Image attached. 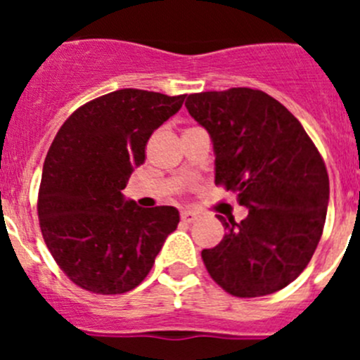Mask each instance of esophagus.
<instances>
[{"label":"esophagus","instance_id":"obj_1","mask_svg":"<svg viewBox=\"0 0 360 360\" xmlns=\"http://www.w3.org/2000/svg\"><path fill=\"white\" fill-rule=\"evenodd\" d=\"M196 218H198V216H196V212L182 211V221H186V224H193Z\"/></svg>","mask_w":360,"mask_h":360}]
</instances>
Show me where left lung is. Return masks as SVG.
<instances>
[{
    "label": "left lung",
    "mask_w": 360,
    "mask_h": 360,
    "mask_svg": "<svg viewBox=\"0 0 360 360\" xmlns=\"http://www.w3.org/2000/svg\"><path fill=\"white\" fill-rule=\"evenodd\" d=\"M186 108L211 136L214 182L249 209L240 224L218 216L227 234L202 250L205 269L236 297L274 294L316 252L330 198L326 165L301 122L265 91L193 94Z\"/></svg>",
    "instance_id": "8db88e82"
}]
</instances>
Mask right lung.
<instances>
[{
  "label": "right lung",
  "instance_id": "add662e5",
  "mask_svg": "<svg viewBox=\"0 0 360 360\" xmlns=\"http://www.w3.org/2000/svg\"><path fill=\"white\" fill-rule=\"evenodd\" d=\"M184 101L124 88L73 111L57 131L44 158L37 214L50 254L84 290L111 295L139 287L176 229L178 209H142L122 189L144 162L151 133Z\"/></svg>",
  "mask_w": 360,
  "mask_h": 360
}]
</instances>
